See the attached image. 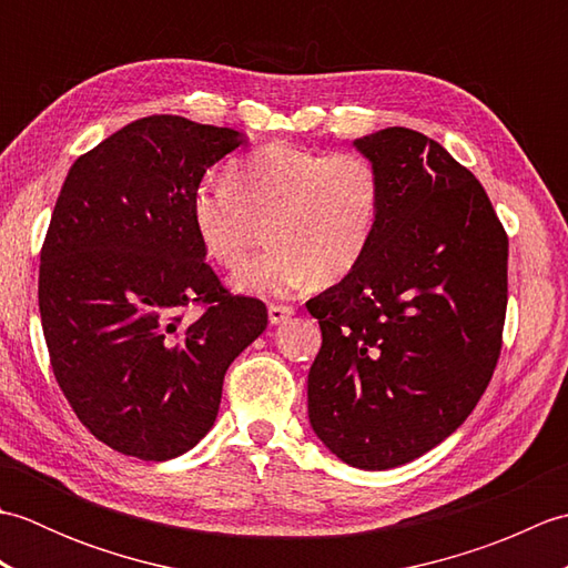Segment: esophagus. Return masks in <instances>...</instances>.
I'll use <instances>...</instances> for the list:
<instances>
[{"mask_svg": "<svg viewBox=\"0 0 568 568\" xmlns=\"http://www.w3.org/2000/svg\"><path fill=\"white\" fill-rule=\"evenodd\" d=\"M293 315H295V307H291V305H271L268 307L271 324H283L285 320H291Z\"/></svg>", "mask_w": 568, "mask_h": 568, "instance_id": "obj_1", "label": "esophagus"}]
</instances>
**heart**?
Returning a JSON list of instances; mask_svg holds the SVG:
<instances>
[{"label":"heart","mask_w":568,"mask_h":568,"mask_svg":"<svg viewBox=\"0 0 568 568\" xmlns=\"http://www.w3.org/2000/svg\"><path fill=\"white\" fill-rule=\"evenodd\" d=\"M383 185L364 153H322L293 143H265L226 171V183L195 187L190 214L200 244L234 268L261 236L268 246L234 273L248 295H287L312 277L346 275L376 234Z\"/></svg>","instance_id":"obj_1"}]
</instances>
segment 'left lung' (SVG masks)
<instances>
[{"label":"left lung","mask_w":568,"mask_h":568,"mask_svg":"<svg viewBox=\"0 0 568 568\" xmlns=\"http://www.w3.org/2000/svg\"><path fill=\"white\" fill-rule=\"evenodd\" d=\"M354 146L378 168L376 234L342 283L312 297L322 348L307 415L344 464L385 470L442 444L496 371L508 236L484 185L405 126Z\"/></svg>","instance_id":"1"}]
</instances>
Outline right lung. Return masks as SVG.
<instances>
[{"label": "right lung", "instance_id": "1", "mask_svg": "<svg viewBox=\"0 0 568 568\" xmlns=\"http://www.w3.org/2000/svg\"><path fill=\"white\" fill-rule=\"evenodd\" d=\"M241 143L226 126L143 116L80 155L60 187L41 248L43 336L78 419L119 454L192 449L226 368L268 324L261 300L224 291L190 214L207 168Z\"/></svg>", "mask_w": 568, "mask_h": 568}]
</instances>
